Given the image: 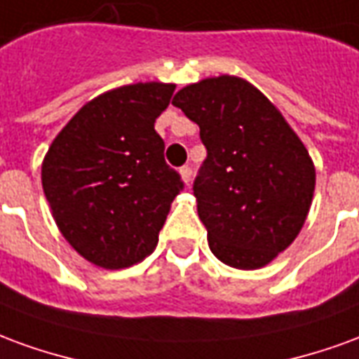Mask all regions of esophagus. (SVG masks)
<instances>
[{"label":"esophagus","mask_w":359,"mask_h":359,"mask_svg":"<svg viewBox=\"0 0 359 359\" xmlns=\"http://www.w3.org/2000/svg\"><path fill=\"white\" fill-rule=\"evenodd\" d=\"M180 177L184 180V184H190V180H192V167H188V165L180 167Z\"/></svg>","instance_id":"obj_1"}]
</instances>
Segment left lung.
<instances>
[{
	"label": "left lung",
	"instance_id": "8db88e82",
	"mask_svg": "<svg viewBox=\"0 0 359 359\" xmlns=\"http://www.w3.org/2000/svg\"><path fill=\"white\" fill-rule=\"evenodd\" d=\"M200 126L208 157L194 180L213 256L259 269L285 252L308 217L316 167L280 111L248 81L221 74L172 97Z\"/></svg>",
	"mask_w": 359,
	"mask_h": 359
}]
</instances>
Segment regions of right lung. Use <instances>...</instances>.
Instances as JSON below:
<instances>
[{"instance_id":"add662e5","label":"right lung","mask_w":359,"mask_h":359,"mask_svg":"<svg viewBox=\"0 0 359 359\" xmlns=\"http://www.w3.org/2000/svg\"><path fill=\"white\" fill-rule=\"evenodd\" d=\"M172 92L175 84L138 82L97 95L63 126L43 157L51 215L90 264L125 269L156 250L182 190L154 128Z\"/></svg>"}]
</instances>
